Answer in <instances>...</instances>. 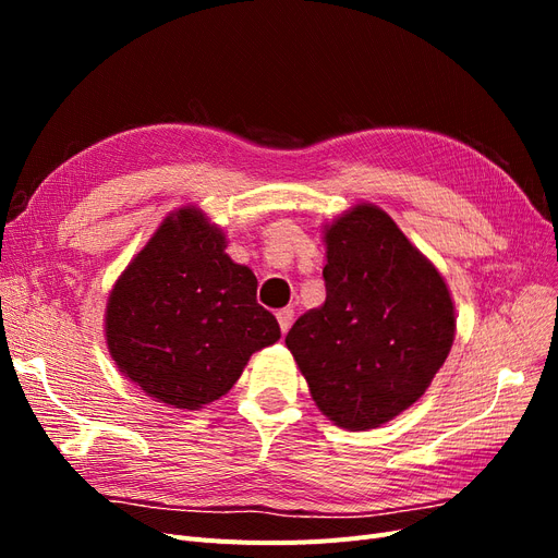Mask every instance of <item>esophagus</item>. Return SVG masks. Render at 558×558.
<instances>
[{"instance_id":"obj_1","label":"esophagus","mask_w":558,"mask_h":558,"mask_svg":"<svg viewBox=\"0 0 558 558\" xmlns=\"http://www.w3.org/2000/svg\"><path fill=\"white\" fill-rule=\"evenodd\" d=\"M293 316H295V312H293L291 307H286V310H279V312H277V320H279V328H281L283 335L289 332V328H291V324H293Z\"/></svg>"}]
</instances>
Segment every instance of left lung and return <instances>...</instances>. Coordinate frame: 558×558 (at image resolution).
Masks as SVG:
<instances>
[{
	"instance_id": "1",
	"label": "left lung",
	"mask_w": 558,
	"mask_h": 558,
	"mask_svg": "<svg viewBox=\"0 0 558 558\" xmlns=\"http://www.w3.org/2000/svg\"><path fill=\"white\" fill-rule=\"evenodd\" d=\"M324 307L286 335L318 410L349 430L414 404L449 356L456 316L440 272L391 216L359 205L326 230Z\"/></svg>"
}]
</instances>
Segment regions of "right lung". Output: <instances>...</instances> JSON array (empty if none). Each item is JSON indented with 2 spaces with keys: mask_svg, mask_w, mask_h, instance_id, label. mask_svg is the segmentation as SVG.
Wrapping results in <instances>:
<instances>
[{
  "mask_svg": "<svg viewBox=\"0 0 558 558\" xmlns=\"http://www.w3.org/2000/svg\"><path fill=\"white\" fill-rule=\"evenodd\" d=\"M256 291V275L228 258L223 232L183 207L113 286L111 359L158 402L179 410L209 404L240 379L251 353L281 337Z\"/></svg>",
  "mask_w": 558,
  "mask_h": 558,
  "instance_id": "right-lung-1",
  "label": "right lung"
}]
</instances>
